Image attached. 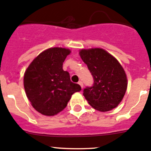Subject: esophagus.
Returning <instances> with one entry per match:
<instances>
[{
  "label": "esophagus",
  "mask_w": 151,
  "mask_h": 151,
  "mask_svg": "<svg viewBox=\"0 0 151 151\" xmlns=\"http://www.w3.org/2000/svg\"><path fill=\"white\" fill-rule=\"evenodd\" d=\"M78 84L80 85V86H81V88H83V83L82 81H79L78 82Z\"/></svg>",
  "instance_id": "obj_1"
}]
</instances>
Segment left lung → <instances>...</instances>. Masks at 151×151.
Segmentation results:
<instances>
[{
	"label": "left lung",
	"mask_w": 151,
	"mask_h": 151,
	"mask_svg": "<svg viewBox=\"0 0 151 151\" xmlns=\"http://www.w3.org/2000/svg\"><path fill=\"white\" fill-rule=\"evenodd\" d=\"M80 55L93 77V85L83 90V96L89 104L100 112L118 106L128 84L122 66L115 58L101 48L82 50Z\"/></svg>",
	"instance_id": "left-lung-1"
}]
</instances>
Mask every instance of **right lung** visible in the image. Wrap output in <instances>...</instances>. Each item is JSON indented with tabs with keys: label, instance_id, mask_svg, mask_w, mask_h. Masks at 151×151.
Masks as SVG:
<instances>
[{
	"label": "right lung",
	"instance_id": "add662e5",
	"mask_svg": "<svg viewBox=\"0 0 151 151\" xmlns=\"http://www.w3.org/2000/svg\"><path fill=\"white\" fill-rule=\"evenodd\" d=\"M71 51L53 47L39 55L25 71L24 88L29 101L36 111L47 116L61 112L71 95L81 91L72 83L69 73L63 71V63Z\"/></svg>",
	"mask_w": 151,
	"mask_h": 151
}]
</instances>
